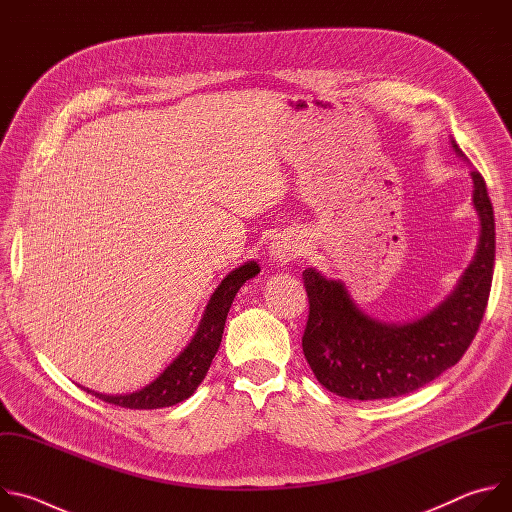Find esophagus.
I'll list each match as a JSON object with an SVG mask.
<instances>
[{
	"label": "esophagus",
	"mask_w": 512,
	"mask_h": 512,
	"mask_svg": "<svg viewBox=\"0 0 512 512\" xmlns=\"http://www.w3.org/2000/svg\"><path fill=\"white\" fill-rule=\"evenodd\" d=\"M304 245L296 239V237H277L271 245H269V257L273 263L277 265H287L289 261H294L302 255Z\"/></svg>",
	"instance_id": "obj_1"
}]
</instances>
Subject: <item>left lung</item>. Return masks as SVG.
<instances>
[{
    "mask_svg": "<svg viewBox=\"0 0 512 512\" xmlns=\"http://www.w3.org/2000/svg\"><path fill=\"white\" fill-rule=\"evenodd\" d=\"M454 152L466 160L452 139ZM474 208L480 216L478 249L452 294L429 314L383 322L364 314L342 281L318 269L302 273L310 316L302 348L316 379L330 393L373 401L413 393L464 356L486 312L494 271V212L486 182L472 170Z\"/></svg>",
    "mask_w": 512,
    "mask_h": 512,
    "instance_id": "1",
    "label": "left lung"
}]
</instances>
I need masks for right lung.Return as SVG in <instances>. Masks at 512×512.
I'll list each match as a JSON object with an SVG mask.
<instances>
[{"mask_svg": "<svg viewBox=\"0 0 512 512\" xmlns=\"http://www.w3.org/2000/svg\"><path fill=\"white\" fill-rule=\"evenodd\" d=\"M259 271L261 269L257 261H247L245 265L231 271L221 281V285L214 289V294L204 310L200 326L192 336L190 344L174 358V362H170V367L154 383L145 385L135 393H125V395H105L85 387L81 389L99 397L105 403L127 407V409H160V407H172L188 399L204 381L210 369V362L218 346H221L227 314L231 310L237 291L247 279L255 277Z\"/></svg>", "mask_w": 512, "mask_h": 512, "instance_id": "obj_1", "label": "right lung"}]
</instances>
